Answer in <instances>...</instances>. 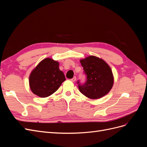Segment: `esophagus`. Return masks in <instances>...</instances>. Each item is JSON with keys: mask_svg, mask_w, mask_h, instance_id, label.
I'll use <instances>...</instances> for the list:
<instances>
[{"mask_svg": "<svg viewBox=\"0 0 147 147\" xmlns=\"http://www.w3.org/2000/svg\"><path fill=\"white\" fill-rule=\"evenodd\" d=\"M70 80L71 81H72V82H75V81H76V77H74L73 78H72V79H71Z\"/></svg>", "mask_w": 147, "mask_h": 147, "instance_id": "34e87169", "label": "esophagus"}]
</instances>
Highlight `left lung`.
Listing matches in <instances>:
<instances>
[{"mask_svg":"<svg viewBox=\"0 0 147 147\" xmlns=\"http://www.w3.org/2000/svg\"><path fill=\"white\" fill-rule=\"evenodd\" d=\"M80 61L87 75L86 83L78 84L80 91L92 99H99L107 94L114 83L112 70L109 64L95 56H88Z\"/></svg>","mask_w":147,"mask_h":147,"instance_id":"left-lung-1","label":"left lung"}]
</instances>
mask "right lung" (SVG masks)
Wrapping results in <instances>:
<instances>
[{"mask_svg":"<svg viewBox=\"0 0 147 147\" xmlns=\"http://www.w3.org/2000/svg\"><path fill=\"white\" fill-rule=\"evenodd\" d=\"M59 65V62L47 57L40 62L32 70L29 82L30 90L34 94L47 97L58 90L65 80Z\"/></svg>","mask_w":147,"mask_h":147,"instance_id":"right-lung-1","label":"right lung"}]
</instances>
